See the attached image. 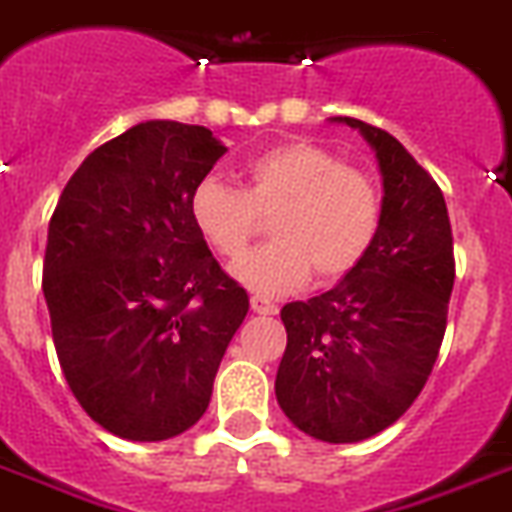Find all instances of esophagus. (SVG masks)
Wrapping results in <instances>:
<instances>
[{
  "instance_id": "obj_1",
  "label": "esophagus",
  "mask_w": 512,
  "mask_h": 512,
  "mask_svg": "<svg viewBox=\"0 0 512 512\" xmlns=\"http://www.w3.org/2000/svg\"><path fill=\"white\" fill-rule=\"evenodd\" d=\"M251 310L253 313H259V316H274V313H277V305H274L272 300L261 298V295H253Z\"/></svg>"
}]
</instances>
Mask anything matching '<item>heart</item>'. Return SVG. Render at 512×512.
Returning <instances> with one entry per match:
<instances>
[{
  "instance_id": "1",
  "label": "heart",
  "mask_w": 512,
  "mask_h": 512,
  "mask_svg": "<svg viewBox=\"0 0 512 512\" xmlns=\"http://www.w3.org/2000/svg\"><path fill=\"white\" fill-rule=\"evenodd\" d=\"M196 235L235 261L270 220L275 240L233 266V277L259 295L298 290L316 272L331 285L349 277L373 251L383 222L373 178L321 144L292 139L253 155L240 189L204 178L189 196Z\"/></svg>"
}]
</instances>
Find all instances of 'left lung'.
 <instances>
[{
    "label": "left lung",
    "mask_w": 512,
    "mask_h": 512,
    "mask_svg": "<svg viewBox=\"0 0 512 512\" xmlns=\"http://www.w3.org/2000/svg\"><path fill=\"white\" fill-rule=\"evenodd\" d=\"M373 147L383 222L368 259L334 290L287 303L277 401L323 443H360L414 404L438 360L456 261L443 191L388 131L334 116Z\"/></svg>",
    "instance_id": "8db88e82"
}]
</instances>
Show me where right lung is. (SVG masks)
<instances>
[{
    "label": "right lung",
    "instance_id": "1",
    "mask_svg": "<svg viewBox=\"0 0 512 512\" xmlns=\"http://www.w3.org/2000/svg\"><path fill=\"white\" fill-rule=\"evenodd\" d=\"M227 152L204 126L144 121L100 144L48 222L43 298L74 399L124 440L176 438L207 412L248 313L189 217Z\"/></svg>",
    "mask_w": 512,
    "mask_h": 512
}]
</instances>
